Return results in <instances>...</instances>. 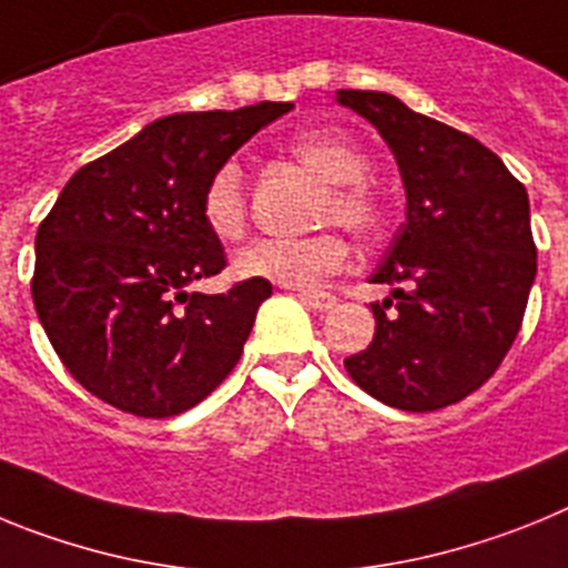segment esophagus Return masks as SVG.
<instances>
[{
    "mask_svg": "<svg viewBox=\"0 0 568 568\" xmlns=\"http://www.w3.org/2000/svg\"><path fill=\"white\" fill-rule=\"evenodd\" d=\"M298 298L304 301L313 313H327V310L335 307V298L327 293H307V290H304V293H298Z\"/></svg>",
    "mask_w": 568,
    "mask_h": 568,
    "instance_id": "1",
    "label": "esophagus"
}]
</instances>
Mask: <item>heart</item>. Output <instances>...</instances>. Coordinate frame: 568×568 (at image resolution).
I'll list each match as a JSON object with an SVG mask.
<instances>
[{"label": "heart", "instance_id": "obj_1", "mask_svg": "<svg viewBox=\"0 0 568 568\" xmlns=\"http://www.w3.org/2000/svg\"><path fill=\"white\" fill-rule=\"evenodd\" d=\"M293 155L304 168L329 182L321 199L318 222H338L355 235H369L384 222L375 190L366 184L364 150L333 128L310 130L293 142ZM202 219L210 233L222 241H233L247 224V187L239 162H224L210 175L202 193ZM349 247L333 230L304 235V239H255L241 247L233 258L239 278H264L281 287H318L327 275L346 264Z\"/></svg>", "mask_w": 568, "mask_h": 568}]
</instances>
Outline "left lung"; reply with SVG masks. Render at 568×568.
<instances>
[{
	"mask_svg": "<svg viewBox=\"0 0 568 568\" xmlns=\"http://www.w3.org/2000/svg\"><path fill=\"white\" fill-rule=\"evenodd\" d=\"M335 102L378 130L406 193V222L369 275L393 293L344 366L381 404L433 413L475 393L518 335L538 273L529 195L478 139L389 93L338 90Z\"/></svg>",
	"mask_w": 568,
	"mask_h": 568,
	"instance_id": "8db88e82",
	"label": "left lung"
}]
</instances>
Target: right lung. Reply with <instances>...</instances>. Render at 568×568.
<instances>
[{
  "label": "right lung",
  "mask_w": 568,
  "mask_h": 568,
  "mask_svg": "<svg viewBox=\"0 0 568 568\" xmlns=\"http://www.w3.org/2000/svg\"><path fill=\"white\" fill-rule=\"evenodd\" d=\"M290 102L173 113L70 175L37 233L33 304L68 373L97 398L170 418L207 398L241 358L273 284L222 295L187 284L222 273L202 219L210 175Z\"/></svg>",
  "instance_id": "1"
}]
</instances>
